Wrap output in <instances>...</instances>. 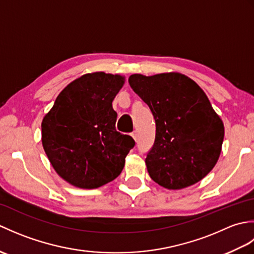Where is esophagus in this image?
<instances>
[{
  "label": "esophagus",
  "instance_id": "esophagus-1",
  "mask_svg": "<svg viewBox=\"0 0 254 254\" xmlns=\"http://www.w3.org/2000/svg\"><path fill=\"white\" fill-rule=\"evenodd\" d=\"M131 135H132V137L135 139V141H137V134H136V132H133V133H131Z\"/></svg>",
  "mask_w": 254,
  "mask_h": 254
}]
</instances>
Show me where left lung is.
<instances>
[{
	"label": "left lung",
	"mask_w": 254,
	"mask_h": 254,
	"mask_svg": "<svg viewBox=\"0 0 254 254\" xmlns=\"http://www.w3.org/2000/svg\"><path fill=\"white\" fill-rule=\"evenodd\" d=\"M128 84L155 119V142L145 159L150 178L170 190L202 180L217 163L225 133L207 96L179 73L134 74Z\"/></svg>",
	"instance_id": "1"
}]
</instances>
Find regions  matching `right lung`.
<instances>
[{
    "label": "right lung",
    "mask_w": 254,
    "mask_h": 254,
    "mask_svg": "<svg viewBox=\"0 0 254 254\" xmlns=\"http://www.w3.org/2000/svg\"><path fill=\"white\" fill-rule=\"evenodd\" d=\"M120 75L85 74L64 88L41 123L42 145L64 180L96 189L121 174L135 141L117 131L112 101L121 89Z\"/></svg>",
    "instance_id": "add662e5"
}]
</instances>
